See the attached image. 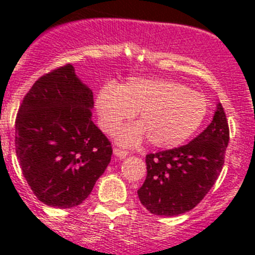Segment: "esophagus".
Returning <instances> with one entry per match:
<instances>
[{
    "instance_id": "1",
    "label": "esophagus",
    "mask_w": 255,
    "mask_h": 255,
    "mask_svg": "<svg viewBox=\"0 0 255 255\" xmlns=\"http://www.w3.org/2000/svg\"><path fill=\"white\" fill-rule=\"evenodd\" d=\"M114 154L116 155L117 158L124 159V158H125V157H128L129 152H126V150H123V149H119V148H115V149H114Z\"/></svg>"
}]
</instances>
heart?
<instances>
[{"label": "heart", "instance_id": "heart-1", "mask_svg": "<svg viewBox=\"0 0 255 255\" xmlns=\"http://www.w3.org/2000/svg\"><path fill=\"white\" fill-rule=\"evenodd\" d=\"M101 128L115 132L135 114L139 124L117 134L125 145L148 138L152 147L172 149L190 139L203 124L208 101L199 92L170 79L130 78L124 84H105L96 97Z\"/></svg>", "mask_w": 255, "mask_h": 255}]
</instances>
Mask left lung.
<instances>
[{"instance_id": "8db88e82", "label": "left lung", "mask_w": 255, "mask_h": 255, "mask_svg": "<svg viewBox=\"0 0 255 255\" xmlns=\"http://www.w3.org/2000/svg\"><path fill=\"white\" fill-rule=\"evenodd\" d=\"M227 144L229 125L218 102L212 123L190 143L145 157L147 177L138 190L140 203L153 215L166 217L194 208L215 185Z\"/></svg>"}]
</instances>
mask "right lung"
Instances as JSON below:
<instances>
[{
	"mask_svg": "<svg viewBox=\"0 0 255 255\" xmlns=\"http://www.w3.org/2000/svg\"><path fill=\"white\" fill-rule=\"evenodd\" d=\"M93 107V92L70 64L38 79L22 100L16 155L26 182L47 206L83 203L111 161V143L92 121Z\"/></svg>",
	"mask_w": 255,
	"mask_h": 255,
	"instance_id": "obj_1",
	"label": "right lung"
}]
</instances>
